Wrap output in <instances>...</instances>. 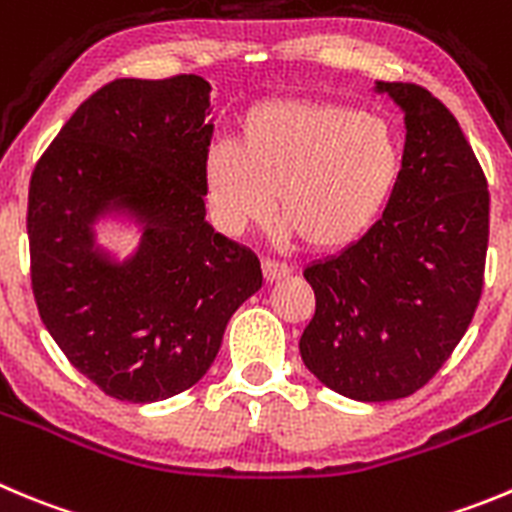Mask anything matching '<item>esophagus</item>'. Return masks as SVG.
<instances>
[{"label": "esophagus", "mask_w": 512, "mask_h": 512, "mask_svg": "<svg viewBox=\"0 0 512 512\" xmlns=\"http://www.w3.org/2000/svg\"><path fill=\"white\" fill-rule=\"evenodd\" d=\"M262 275H265L267 283H280V280L290 278V275H293V270H290L288 265H283V262L265 260L262 262Z\"/></svg>", "instance_id": "34e87169"}]
</instances>
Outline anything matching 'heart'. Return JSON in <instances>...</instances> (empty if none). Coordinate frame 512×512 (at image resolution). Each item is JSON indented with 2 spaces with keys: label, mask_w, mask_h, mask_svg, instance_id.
I'll list each match as a JSON object with an SVG mask.
<instances>
[{
  "label": "heart",
  "mask_w": 512,
  "mask_h": 512,
  "mask_svg": "<svg viewBox=\"0 0 512 512\" xmlns=\"http://www.w3.org/2000/svg\"><path fill=\"white\" fill-rule=\"evenodd\" d=\"M404 169L386 118L318 100H265L245 113L240 146L214 143L204 184L229 234L283 219L285 240L336 255L364 242L389 209Z\"/></svg>",
  "instance_id": "b5f03b06"
}]
</instances>
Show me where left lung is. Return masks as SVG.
<instances>
[{
	"instance_id": "left-lung-1",
	"label": "left lung",
	"mask_w": 512,
	"mask_h": 512,
	"mask_svg": "<svg viewBox=\"0 0 512 512\" xmlns=\"http://www.w3.org/2000/svg\"><path fill=\"white\" fill-rule=\"evenodd\" d=\"M404 113V169L364 242L305 267L315 315L300 356L315 379L356 401L422 389L475 315L490 194L447 108L414 83H376Z\"/></svg>"
}]
</instances>
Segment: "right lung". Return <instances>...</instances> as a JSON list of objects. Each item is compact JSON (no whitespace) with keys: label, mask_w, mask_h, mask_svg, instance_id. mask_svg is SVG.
Masks as SVG:
<instances>
[{"label":"right lung","mask_w":512,"mask_h":512,"mask_svg":"<svg viewBox=\"0 0 512 512\" xmlns=\"http://www.w3.org/2000/svg\"><path fill=\"white\" fill-rule=\"evenodd\" d=\"M212 85L121 78L73 113L30 181L32 290L70 364L113 399L151 404L197 384L260 260L207 222ZM105 223L136 226L126 258Z\"/></svg>","instance_id":"1"}]
</instances>
